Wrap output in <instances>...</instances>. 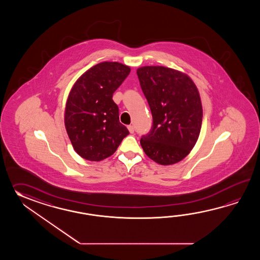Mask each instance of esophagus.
<instances>
[{"instance_id": "34e87169", "label": "esophagus", "mask_w": 260, "mask_h": 260, "mask_svg": "<svg viewBox=\"0 0 260 260\" xmlns=\"http://www.w3.org/2000/svg\"><path fill=\"white\" fill-rule=\"evenodd\" d=\"M127 128L128 130H129V132L131 133V134L135 132V127H134L133 125H128Z\"/></svg>"}]
</instances>
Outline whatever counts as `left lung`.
Returning <instances> with one entry per match:
<instances>
[{
    "instance_id": "1",
    "label": "left lung",
    "mask_w": 260,
    "mask_h": 260,
    "mask_svg": "<svg viewBox=\"0 0 260 260\" xmlns=\"http://www.w3.org/2000/svg\"><path fill=\"white\" fill-rule=\"evenodd\" d=\"M148 100L153 126L140 144L144 152L161 166L182 160L193 149L203 122L199 90L186 73L164 66L137 70Z\"/></svg>"
}]
</instances>
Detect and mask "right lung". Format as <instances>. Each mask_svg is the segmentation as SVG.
<instances>
[{"label":"right lung","mask_w":260,"mask_h":260,"mask_svg":"<svg viewBox=\"0 0 260 260\" xmlns=\"http://www.w3.org/2000/svg\"><path fill=\"white\" fill-rule=\"evenodd\" d=\"M130 71V67L119 62H101L72 85L64 122L73 149L83 159L100 161L110 157L129 134L119 121V109L112 94Z\"/></svg>","instance_id":"1"}]
</instances>
